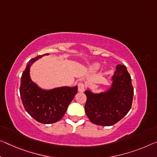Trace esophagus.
I'll return each mask as SVG.
<instances>
[{
	"instance_id": "34e87169",
	"label": "esophagus",
	"mask_w": 157,
	"mask_h": 157,
	"mask_svg": "<svg viewBox=\"0 0 157 157\" xmlns=\"http://www.w3.org/2000/svg\"><path fill=\"white\" fill-rule=\"evenodd\" d=\"M85 90V87H84V84L79 83L78 84V91L80 92V93H82Z\"/></svg>"
}]
</instances>
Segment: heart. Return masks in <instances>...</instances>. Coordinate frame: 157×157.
Segmentation results:
<instances>
[{
    "mask_svg": "<svg viewBox=\"0 0 157 157\" xmlns=\"http://www.w3.org/2000/svg\"><path fill=\"white\" fill-rule=\"evenodd\" d=\"M101 68V65L100 63H94L90 66L89 69H90V71H92V72H96L97 71H98V70L100 69Z\"/></svg>",
    "mask_w": 157,
    "mask_h": 157,
    "instance_id": "b5f03b06",
    "label": "heart"
}]
</instances>
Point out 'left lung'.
<instances>
[{
	"label": "left lung",
	"instance_id": "left-lung-1",
	"mask_svg": "<svg viewBox=\"0 0 157 157\" xmlns=\"http://www.w3.org/2000/svg\"><path fill=\"white\" fill-rule=\"evenodd\" d=\"M108 89L99 93L87 88L84 91L86 114L92 123L109 126L118 122L131 108L133 87L126 67L117 65Z\"/></svg>",
	"mask_w": 157,
	"mask_h": 157
}]
</instances>
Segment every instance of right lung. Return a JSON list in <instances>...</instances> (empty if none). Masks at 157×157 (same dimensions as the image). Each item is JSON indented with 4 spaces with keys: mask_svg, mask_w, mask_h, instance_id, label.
Instances as JSON below:
<instances>
[{
    "mask_svg": "<svg viewBox=\"0 0 157 157\" xmlns=\"http://www.w3.org/2000/svg\"><path fill=\"white\" fill-rule=\"evenodd\" d=\"M30 60L22 73L19 89L21 98L26 111L40 123H55L63 117L69 104L78 93V86H59L50 89L41 88L32 80L31 66L43 56Z\"/></svg>",
    "mask_w": 157,
    "mask_h": 157,
    "instance_id": "right-lung-1",
    "label": "right lung"
}]
</instances>
